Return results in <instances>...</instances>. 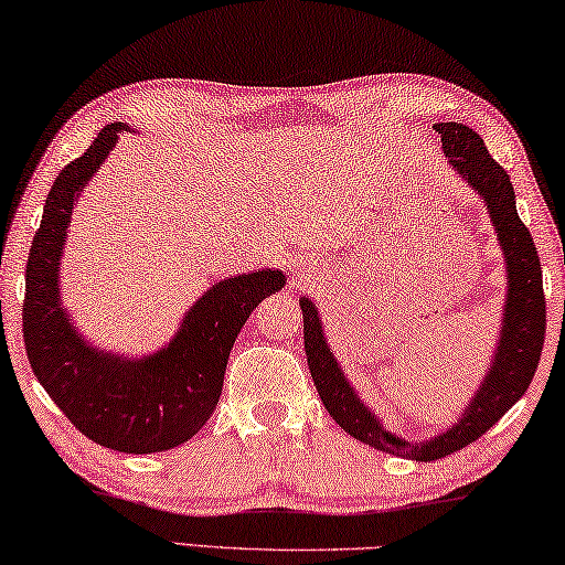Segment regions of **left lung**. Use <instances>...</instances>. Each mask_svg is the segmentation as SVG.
I'll return each instance as SVG.
<instances>
[{
    "instance_id": "8db88e82",
    "label": "left lung",
    "mask_w": 565,
    "mask_h": 565,
    "mask_svg": "<svg viewBox=\"0 0 565 565\" xmlns=\"http://www.w3.org/2000/svg\"><path fill=\"white\" fill-rule=\"evenodd\" d=\"M437 131L441 134V149H445L452 169L488 204L492 227L498 232L502 255L508 263V295L498 349H494L488 376L482 379L472 402L467 404L462 419L452 429L441 431L427 441H409L384 429V424L361 402L349 379L343 376L341 366H338L316 306L308 298L300 300L308 369L328 414L338 422V427L363 445L379 449V452L419 459V462L441 459L480 439L531 386L545 341L541 259H537L531 232L518 216L515 192L508 171L492 159L480 134H475L470 126L439 124Z\"/></svg>"
}]
</instances>
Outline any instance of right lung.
I'll return each mask as SVG.
<instances>
[{
  "label": "right lung",
  "mask_w": 565,
  "mask_h": 565,
  "mask_svg": "<svg viewBox=\"0 0 565 565\" xmlns=\"http://www.w3.org/2000/svg\"><path fill=\"white\" fill-rule=\"evenodd\" d=\"M124 128H103L52 184L24 270L22 328L34 376L73 427L116 452L149 455L179 447L210 422L234 338L259 300L282 288L285 275L255 270L212 285L169 345L143 359L103 353L81 338L60 306V257L77 194Z\"/></svg>",
  "instance_id": "obj_1"
}]
</instances>
